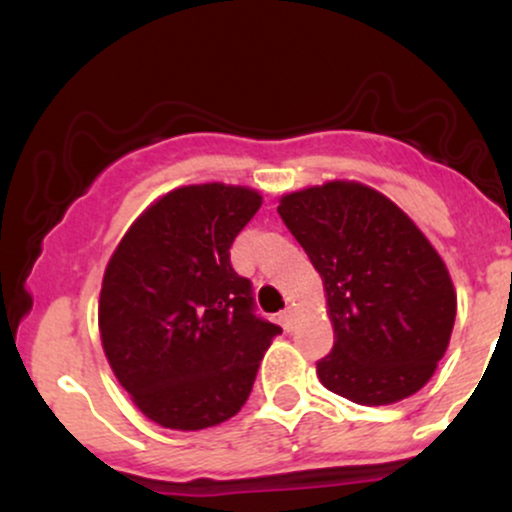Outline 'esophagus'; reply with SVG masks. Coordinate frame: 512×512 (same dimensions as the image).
<instances>
[{
  "mask_svg": "<svg viewBox=\"0 0 512 512\" xmlns=\"http://www.w3.org/2000/svg\"><path fill=\"white\" fill-rule=\"evenodd\" d=\"M279 325L284 327L286 332L293 330V325H296V313H293V308L281 310V313H279Z\"/></svg>",
  "mask_w": 512,
  "mask_h": 512,
  "instance_id": "obj_1",
  "label": "esophagus"
}]
</instances>
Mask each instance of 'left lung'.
I'll return each instance as SVG.
<instances>
[{"mask_svg": "<svg viewBox=\"0 0 512 512\" xmlns=\"http://www.w3.org/2000/svg\"><path fill=\"white\" fill-rule=\"evenodd\" d=\"M279 214L327 291L334 346L317 361L322 385L368 407L419 392L457 313L448 269L424 233L361 182L293 192Z\"/></svg>", "mask_w": 512, "mask_h": 512, "instance_id": "1", "label": "left lung"}]
</instances>
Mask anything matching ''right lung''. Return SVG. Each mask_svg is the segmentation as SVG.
<instances>
[{
  "instance_id": "right-lung-1",
  "label": "right lung",
  "mask_w": 512,
  "mask_h": 512,
  "mask_svg": "<svg viewBox=\"0 0 512 512\" xmlns=\"http://www.w3.org/2000/svg\"><path fill=\"white\" fill-rule=\"evenodd\" d=\"M262 197L190 185L132 223L103 276L98 325L110 368L163 428L199 431L238 414L281 327L255 313L231 245Z\"/></svg>"
}]
</instances>
